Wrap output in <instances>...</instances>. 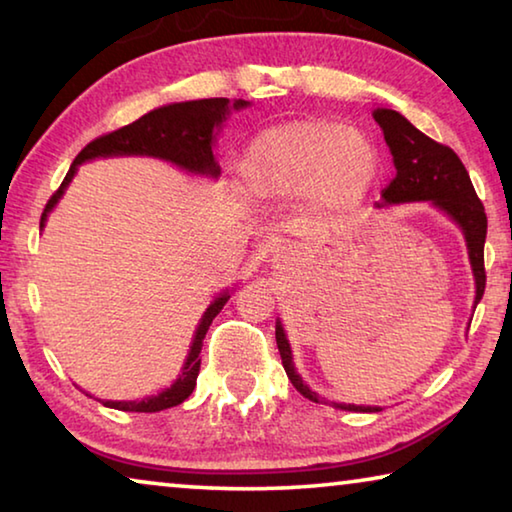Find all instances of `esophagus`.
I'll list each match as a JSON object with an SVG mask.
<instances>
[{"instance_id":"1","label":"esophagus","mask_w":512,"mask_h":512,"mask_svg":"<svg viewBox=\"0 0 512 512\" xmlns=\"http://www.w3.org/2000/svg\"><path fill=\"white\" fill-rule=\"evenodd\" d=\"M293 259H296V253H293L291 248L287 246H277L273 250V262H280V264H291Z\"/></svg>"}]
</instances>
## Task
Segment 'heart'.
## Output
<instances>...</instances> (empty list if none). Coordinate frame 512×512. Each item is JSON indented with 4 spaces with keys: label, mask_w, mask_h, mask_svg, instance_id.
<instances>
[{
    "label": "heart",
    "mask_w": 512,
    "mask_h": 512,
    "mask_svg": "<svg viewBox=\"0 0 512 512\" xmlns=\"http://www.w3.org/2000/svg\"><path fill=\"white\" fill-rule=\"evenodd\" d=\"M379 167L375 142L359 128L298 119L259 133L241 162V176L259 198L305 196L311 210L348 212L375 187Z\"/></svg>",
    "instance_id": "heart-1"
}]
</instances>
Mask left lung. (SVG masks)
Masks as SVG:
<instances>
[{"instance_id": "left-lung-1", "label": "left lung", "mask_w": 512, "mask_h": 512, "mask_svg": "<svg viewBox=\"0 0 512 512\" xmlns=\"http://www.w3.org/2000/svg\"><path fill=\"white\" fill-rule=\"evenodd\" d=\"M372 117L384 133L388 151L393 155L395 178L381 189V201L375 203L377 210H386L388 205L400 203H429L438 212L449 216L461 228L467 246V257H470L472 275H474V309L479 305L485 291V268H483V246L485 232H488V219L485 210L476 196L470 173L458 160V155L431 137L418 131L409 119L400 112L377 106ZM275 341L280 350L282 366L287 370L291 384L298 388L300 395H305L311 402H327L318 397L302 381L298 375L296 363H293L291 343L284 332L282 320H275ZM334 409L341 411H359V413H375L381 411L379 406H363V404H345V402H329Z\"/></svg>"}]
</instances>
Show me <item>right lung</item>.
Segmentation results:
<instances>
[{
	"instance_id": "obj_1",
	"label": "right lung",
	"mask_w": 512,
	"mask_h": 512,
	"mask_svg": "<svg viewBox=\"0 0 512 512\" xmlns=\"http://www.w3.org/2000/svg\"><path fill=\"white\" fill-rule=\"evenodd\" d=\"M248 106L250 101L244 99H198L167 103V106L146 112V115L133 121V124L90 142L79 155H76V160L72 162V167H69L58 192L49 198L40 219V232L45 230L49 214L56 210L60 198L65 196L69 183L74 180L76 171H79V167L85 162L99 158H131L133 155V158H153L169 162L180 171L189 173V176L219 180L221 167L214 155L216 137L223 131L225 121L230 119L232 112H239ZM235 289L237 287L223 289L219 296L207 305L196 325L192 343H189V352L183 361V368H180L178 377L173 379L167 388H162V391L155 395L142 397V400H99V397L97 400L103 406H108V409L135 413H155L183 404L196 388V377L198 370H201V359H198V354H201L207 329H210L212 320L219 316V311L225 307V302L230 300Z\"/></svg>"
}]
</instances>
